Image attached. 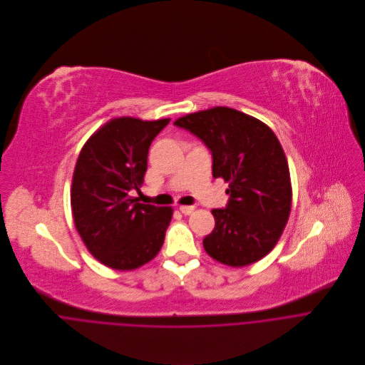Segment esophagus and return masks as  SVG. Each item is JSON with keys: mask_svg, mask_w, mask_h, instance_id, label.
Wrapping results in <instances>:
<instances>
[{"mask_svg": "<svg viewBox=\"0 0 365 365\" xmlns=\"http://www.w3.org/2000/svg\"><path fill=\"white\" fill-rule=\"evenodd\" d=\"M179 210H180L183 215H190V213H193L195 206H185V205H182V206H179Z\"/></svg>", "mask_w": 365, "mask_h": 365, "instance_id": "obj_1", "label": "esophagus"}]
</instances>
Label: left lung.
<instances>
[{
    "label": "left lung",
    "mask_w": 365,
    "mask_h": 365,
    "mask_svg": "<svg viewBox=\"0 0 365 365\" xmlns=\"http://www.w3.org/2000/svg\"><path fill=\"white\" fill-rule=\"evenodd\" d=\"M213 156V178L229 183V203L213 209L215 229L203 239L215 261L239 268L267 257L288 222L292 186L284 149L264 121L216 106L176 118Z\"/></svg>",
    "instance_id": "obj_1"
}]
</instances>
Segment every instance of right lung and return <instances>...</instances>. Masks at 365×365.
Instances as JSON below:
<instances>
[{"instance_id":"right-lung-1","label":"right lung","mask_w":365,"mask_h":365,"mask_svg":"<svg viewBox=\"0 0 365 365\" xmlns=\"http://www.w3.org/2000/svg\"><path fill=\"white\" fill-rule=\"evenodd\" d=\"M170 118H110L84 143L76 162L70 200L76 229L103 265L133 271L162 250L172 206L139 202L153 139Z\"/></svg>"}]
</instances>
